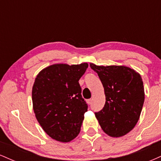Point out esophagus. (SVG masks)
<instances>
[{"label": "esophagus", "mask_w": 161, "mask_h": 161, "mask_svg": "<svg viewBox=\"0 0 161 161\" xmlns=\"http://www.w3.org/2000/svg\"><path fill=\"white\" fill-rule=\"evenodd\" d=\"M92 101H93V99H88V101H87V102H88V104H92Z\"/></svg>", "instance_id": "34e87169"}]
</instances>
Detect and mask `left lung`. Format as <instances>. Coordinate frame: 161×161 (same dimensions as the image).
<instances>
[{"label":"left lung","mask_w":161,"mask_h":161,"mask_svg":"<svg viewBox=\"0 0 161 161\" xmlns=\"http://www.w3.org/2000/svg\"><path fill=\"white\" fill-rule=\"evenodd\" d=\"M90 67L98 75L106 97L104 107L95 113L101 129L111 137H121L130 132L139 119L145 90L141 75L125 66Z\"/></svg>","instance_id":"left-lung-1"}]
</instances>
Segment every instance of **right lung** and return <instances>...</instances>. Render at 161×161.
Masks as SVG:
<instances>
[{
	"label": "right lung",
	"instance_id": "right-lung-1",
	"mask_svg": "<svg viewBox=\"0 0 161 161\" xmlns=\"http://www.w3.org/2000/svg\"><path fill=\"white\" fill-rule=\"evenodd\" d=\"M88 64H53L37 75L32 87L36 117L53 139L69 142L80 132L88 105L82 98L79 80Z\"/></svg>",
	"mask_w": 161,
	"mask_h": 161
}]
</instances>
